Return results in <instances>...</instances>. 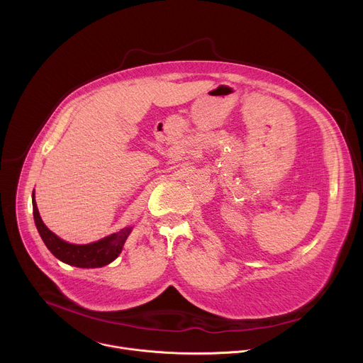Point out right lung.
I'll return each instance as SVG.
<instances>
[{
	"label": "right lung",
	"instance_id": "add662e5",
	"mask_svg": "<svg viewBox=\"0 0 363 363\" xmlns=\"http://www.w3.org/2000/svg\"><path fill=\"white\" fill-rule=\"evenodd\" d=\"M33 214L35 227L47 245V248L62 260L66 264L82 267V269H94V267H103L109 263H112L115 258L121 254L122 247L130 233V228H125L119 233H115L112 235H108L103 240H99L91 244L77 245L70 244L59 238L55 233H51L44 223L41 221V217L37 210V203L33 194Z\"/></svg>",
	"mask_w": 363,
	"mask_h": 363
}]
</instances>
